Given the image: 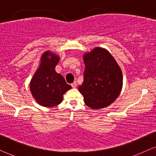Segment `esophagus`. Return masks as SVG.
Here are the masks:
<instances>
[{"label":"esophagus","instance_id":"esophagus-1","mask_svg":"<svg viewBox=\"0 0 156 156\" xmlns=\"http://www.w3.org/2000/svg\"><path fill=\"white\" fill-rule=\"evenodd\" d=\"M71 85H72V88H76V82H74L73 83H72V84H71Z\"/></svg>","mask_w":156,"mask_h":156}]
</instances>
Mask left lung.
I'll use <instances>...</instances> for the list:
<instances>
[{"mask_svg": "<svg viewBox=\"0 0 156 156\" xmlns=\"http://www.w3.org/2000/svg\"><path fill=\"white\" fill-rule=\"evenodd\" d=\"M83 59L84 81L78 89L84 97L85 104L92 109L108 106L122 89L120 67L107 50L99 47L84 53Z\"/></svg>", "mask_w": 156, "mask_h": 156, "instance_id": "1", "label": "left lung"}]
</instances>
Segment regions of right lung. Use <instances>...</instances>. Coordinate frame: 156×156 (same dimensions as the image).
<instances>
[{
    "label": "right lung",
    "mask_w": 156,
    "mask_h": 156,
    "mask_svg": "<svg viewBox=\"0 0 156 156\" xmlns=\"http://www.w3.org/2000/svg\"><path fill=\"white\" fill-rule=\"evenodd\" d=\"M59 57L50 50L42 55L37 69L30 82L32 95L37 104L44 107H54L62 101L63 94L72 88L66 83L55 67Z\"/></svg>",
    "instance_id": "right-lung-1"
}]
</instances>
